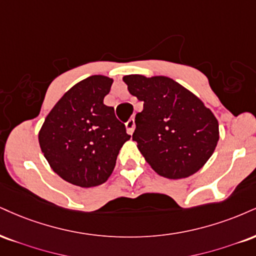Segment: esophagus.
<instances>
[{
    "mask_svg": "<svg viewBox=\"0 0 256 256\" xmlns=\"http://www.w3.org/2000/svg\"><path fill=\"white\" fill-rule=\"evenodd\" d=\"M125 126H126V130H128V134H134V126H136V125H134V119L128 120V122L125 124Z\"/></svg>",
    "mask_w": 256,
    "mask_h": 256,
    "instance_id": "34e87169",
    "label": "esophagus"
}]
</instances>
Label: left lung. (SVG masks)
Returning a JSON list of instances; mask_svg holds the SVG:
<instances>
[{"label": "left lung", "mask_w": 256, "mask_h": 256, "mask_svg": "<svg viewBox=\"0 0 256 256\" xmlns=\"http://www.w3.org/2000/svg\"><path fill=\"white\" fill-rule=\"evenodd\" d=\"M130 94L143 101L132 140L161 176L188 178L208 162L220 140L218 120L192 92L167 76L128 75Z\"/></svg>", "instance_id": "1"}]
</instances>
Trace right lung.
<instances>
[{"instance_id":"right-lung-1","label":"right lung","mask_w":256,"mask_h":256,"mask_svg":"<svg viewBox=\"0 0 256 256\" xmlns=\"http://www.w3.org/2000/svg\"><path fill=\"white\" fill-rule=\"evenodd\" d=\"M113 80L89 76L60 98L40 128L39 146L50 167L76 186L95 187L106 182L116 156L130 134L104 98Z\"/></svg>"}]
</instances>
